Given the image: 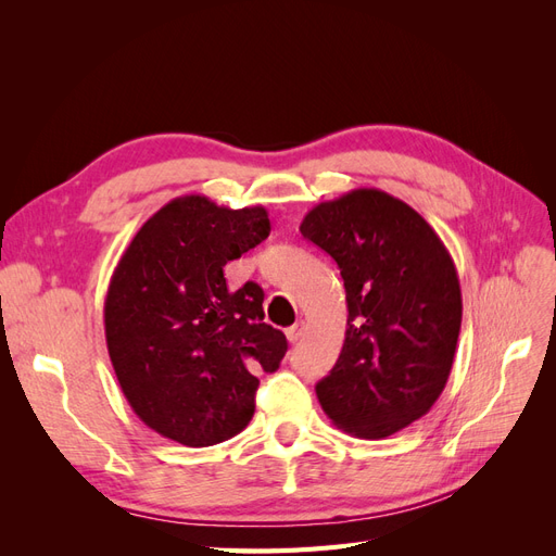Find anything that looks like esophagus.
<instances>
[{
	"mask_svg": "<svg viewBox=\"0 0 556 556\" xmlns=\"http://www.w3.org/2000/svg\"><path fill=\"white\" fill-rule=\"evenodd\" d=\"M304 333H306V323H304V319H301V323H294V325L288 329V339H290V343H296Z\"/></svg>",
	"mask_w": 556,
	"mask_h": 556,
	"instance_id": "obj_1",
	"label": "esophagus"
}]
</instances>
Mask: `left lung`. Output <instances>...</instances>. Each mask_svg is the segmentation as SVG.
Masks as SVG:
<instances>
[{
	"instance_id": "left-lung-1",
	"label": "left lung",
	"mask_w": 556,
	"mask_h": 556,
	"mask_svg": "<svg viewBox=\"0 0 556 556\" xmlns=\"http://www.w3.org/2000/svg\"><path fill=\"white\" fill-rule=\"evenodd\" d=\"M299 229L339 264L348 301L319 406L350 435L387 439L445 390L462 329L457 268L422 215L376 188L323 201Z\"/></svg>"
}]
</instances>
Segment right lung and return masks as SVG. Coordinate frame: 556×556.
Listing matches in <instances>:
<instances>
[{"instance_id":"obj_1","label":"right lung","mask_w":556,"mask_h":556,"mask_svg":"<svg viewBox=\"0 0 556 556\" xmlns=\"http://www.w3.org/2000/svg\"><path fill=\"white\" fill-rule=\"evenodd\" d=\"M264 206L227 208L204 194L172 199L131 239L104 301L113 371L131 410L169 441L206 447L255 413L260 380L288 352L262 323L257 282L229 290L225 264L262 243Z\"/></svg>"}]
</instances>
